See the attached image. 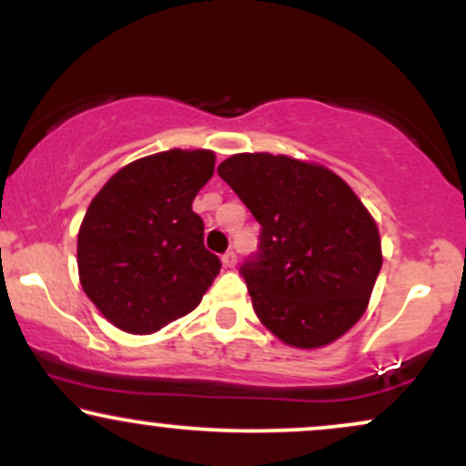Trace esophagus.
I'll return each instance as SVG.
<instances>
[{
	"instance_id": "obj_1",
	"label": "esophagus",
	"mask_w": 466,
	"mask_h": 466,
	"mask_svg": "<svg viewBox=\"0 0 466 466\" xmlns=\"http://www.w3.org/2000/svg\"><path fill=\"white\" fill-rule=\"evenodd\" d=\"M221 260H223V267H228V269H232V267L237 265V254H234V251L229 249V251H226V254H223Z\"/></svg>"
}]
</instances>
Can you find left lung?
Instances as JSON below:
<instances>
[{
	"label": "left lung",
	"mask_w": 466,
	"mask_h": 466,
	"mask_svg": "<svg viewBox=\"0 0 466 466\" xmlns=\"http://www.w3.org/2000/svg\"><path fill=\"white\" fill-rule=\"evenodd\" d=\"M218 177L260 223L240 267L251 307L289 346L319 349L357 324L381 269V238L360 197L333 170L287 155L238 153Z\"/></svg>",
	"instance_id": "8db88e82"
}]
</instances>
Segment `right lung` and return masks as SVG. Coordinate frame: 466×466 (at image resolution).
<instances>
[{"instance_id":"obj_1","label":"right lung","mask_w":466,"mask_h":466,"mask_svg":"<svg viewBox=\"0 0 466 466\" xmlns=\"http://www.w3.org/2000/svg\"><path fill=\"white\" fill-rule=\"evenodd\" d=\"M212 173V151L170 148L117 170L89 203L78 232L80 285L117 329H164L190 313L217 278L221 260L206 249L192 212Z\"/></svg>"}]
</instances>
